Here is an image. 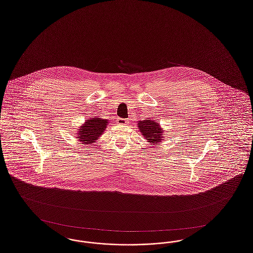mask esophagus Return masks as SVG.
Listing matches in <instances>:
<instances>
[{"label":"esophagus","mask_w":253,"mask_h":253,"mask_svg":"<svg viewBox=\"0 0 253 253\" xmlns=\"http://www.w3.org/2000/svg\"><path fill=\"white\" fill-rule=\"evenodd\" d=\"M117 123L120 124V125H125V124L128 123V122H127V120H125V119L118 118V119H117Z\"/></svg>","instance_id":"1"}]
</instances>
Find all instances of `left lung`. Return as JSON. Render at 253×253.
I'll return each instance as SVG.
<instances>
[{
	"mask_svg": "<svg viewBox=\"0 0 253 253\" xmlns=\"http://www.w3.org/2000/svg\"><path fill=\"white\" fill-rule=\"evenodd\" d=\"M138 127L143 136L150 143L157 144L162 140L163 130L160 128L159 123L147 119L138 122Z\"/></svg>",
	"mask_w": 253,
	"mask_h": 253,
	"instance_id": "obj_1",
	"label": "left lung"
}]
</instances>
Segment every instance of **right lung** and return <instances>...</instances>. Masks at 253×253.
Here are the masks:
<instances>
[{
	"mask_svg": "<svg viewBox=\"0 0 253 253\" xmlns=\"http://www.w3.org/2000/svg\"><path fill=\"white\" fill-rule=\"evenodd\" d=\"M106 126V120H101L100 118H92L91 120H87L84 126H81V129L79 131L80 132L78 133V138H80V141L85 144L94 143L104 131Z\"/></svg>",
	"mask_w": 253,
	"mask_h": 253,
	"instance_id": "1",
	"label": "right lung"
}]
</instances>
